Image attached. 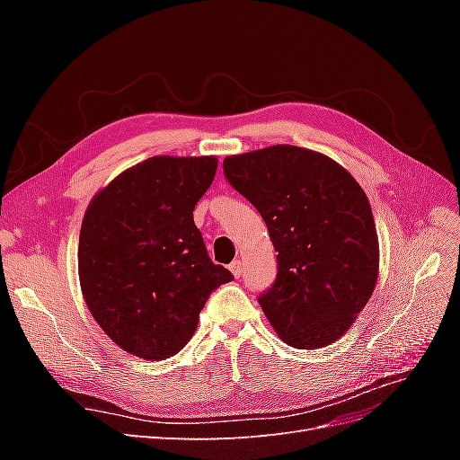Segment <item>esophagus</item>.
Wrapping results in <instances>:
<instances>
[{
    "mask_svg": "<svg viewBox=\"0 0 460 460\" xmlns=\"http://www.w3.org/2000/svg\"><path fill=\"white\" fill-rule=\"evenodd\" d=\"M230 270H232V274H234L235 278H240V276H242V272H243V264H242V261H240V259L232 261V264H230Z\"/></svg>",
    "mask_w": 460,
    "mask_h": 460,
    "instance_id": "1",
    "label": "esophagus"
}]
</instances>
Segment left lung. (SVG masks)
I'll list each match as a JSON object with an SVG mask.
<instances>
[{
    "mask_svg": "<svg viewBox=\"0 0 460 460\" xmlns=\"http://www.w3.org/2000/svg\"><path fill=\"white\" fill-rule=\"evenodd\" d=\"M222 169L261 213L278 252L276 280L259 296L269 323L299 349L333 343L378 280V234L367 193L341 164L296 146L232 155Z\"/></svg>",
    "mask_w": 460,
    "mask_h": 460,
    "instance_id": "1",
    "label": "left lung"
}]
</instances>
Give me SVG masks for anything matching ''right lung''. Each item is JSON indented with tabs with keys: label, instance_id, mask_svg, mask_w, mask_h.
<instances>
[{
	"label": "right lung",
	"instance_id": "obj_1",
	"mask_svg": "<svg viewBox=\"0 0 460 460\" xmlns=\"http://www.w3.org/2000/svg\"><path fill=\"white\" fill-rule=\"evenodd\" d=\"M217 157H149L92 199L78 240L82 296L124 351L161 360L191 340L208 296L234 280L207 253L193 208Z\"/></svg>",
	"mask_w": 460,
	"mask_h": 460
}]
</instances>
